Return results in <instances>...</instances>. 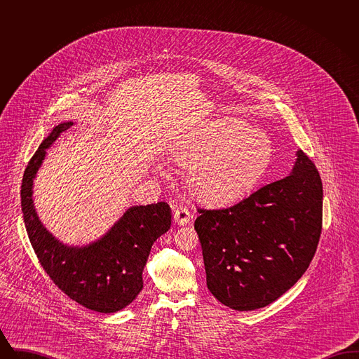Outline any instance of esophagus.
Segmentation results:
<instances>
[{"instance_id": "esophagus-1", "label": "esophagus", "mask_w": 359, "mask_h": 359, "mask_svg": "<svg viewBox=\"0 0 359 359\" xmlns=\"http://www.w3.org/2000/svg\"><path fill=\"white\" fill-rule=\"evenodd\" d=\"M173 219H175L176 224L184 226L191 221V212L188 211V208H186V207H179V208H176V211L173 214Z\"/></svg>"}]
</instances>
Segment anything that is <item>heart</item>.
I'll list each match as a JSON object with an SVG mask.
<instances>
[{"label":"heart","instance_id":"heart-1","mask_svg":"<svg viewBox=\"0 0 359 359\" xmlns=\"http://www.w3.org/2000/svg\"><path fill=\"white\" fill-rule=\"evenodd\" d=\"M175 164L189 168L194 196L211 205L231 203L246 195L273 158L269 137L236 118L214 121L172 147Z\"/></svg>","mask_w":359,"mask_h":359}]
</instances>
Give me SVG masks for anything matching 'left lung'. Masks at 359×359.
Segmentation results:
<instances>
[{"label": "left lung", "instance_id": "obj_1", "mask_svg": "<svg viewBox=\"0 0 359 359\" xmlns=\"http://www.w3.org/2000/svg\"><path fill=\"white\" fill-rule=\"evenodd\" d=\"M323 186L303 151L288 176L237 205L199 210L207 288L226 307H266L304 274L322 233Z\"/></svg>", "mask_w": 359, "mask_h": 359}]
</instances>
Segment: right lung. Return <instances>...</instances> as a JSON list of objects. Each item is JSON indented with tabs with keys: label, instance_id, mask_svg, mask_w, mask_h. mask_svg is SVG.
Listing matches in <instances>:
<instances>
[{
	"label": "right lung",
	"instance_id": "add662e5",
	"mask_svg": "<svg viewBox=\"0 0 359 359\" xmlns=\"http://www.w3.org/2000/svg\"><path fill=\"white\" fill-rule=\"evenodd\" d=\"M72 125H56L28 163L21 184L22 217L34 253L52 281L83 307L113 313L128 307L142 290L144 265L154 241L171 227V208L165 202L129 207L101 238L82 246L56 238L36 212L34 182L47 149Z\"/></svg>",
	"mask_w": 359,
	"mask_h": 359
}]
</instances>
